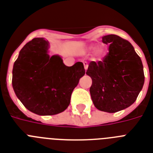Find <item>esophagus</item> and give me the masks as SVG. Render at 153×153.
<instances>
[{"instance_id":"obj_1","label":"esophagus","mask_w":153,"mask_h":153,"mask_svg":"<svg viewBox=\"0 0 153 153\" xmlns=\"http://www.w3.org/2000/svg\"><path fill=\"white\" fill-rule=\"evenodd\" d=\"M83 64H84V68H85V71H86V70L88 69V64L87 62H83Z\"/></svg>"}]
</instances>
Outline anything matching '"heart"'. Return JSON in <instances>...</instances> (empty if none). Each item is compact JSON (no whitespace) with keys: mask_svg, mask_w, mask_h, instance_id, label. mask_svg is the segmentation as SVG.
<instances>
[{"mask_svg":"<svg viewBox=\"0 0 153 153\" xmlns=\"http://www.w3.org/2000/svg\"><path fill=\"white\" fill-rule=\"evenodd\" d=\"M87 49L89 51H94V55L96 56L97 59H100L102 58V56L105 54V50H104V48H101V47H97L96 48V47L94 46V45H90L87 48Z\"/></svg>","mask_w":153,"mask_h":153,"instance_id":"1","label":"heart"}]
</instances>
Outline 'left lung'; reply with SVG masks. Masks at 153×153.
<instances>
[{"label": "left lung", "mask_w": 153, "mask_h": 153, "mask_svg": "<svg viewBox=\"0 0 153 153\" xmlns=\"http://www.w3.org/2000/svg\"><path fill=\"white\" fill-rule=\"evenodd\" d=\"M109 45L103 61L89 63L86 74L91 77L89 92L98 110L114 113L133 105L145 82L143 65L133 45L115 34L102 37Z\"/></svg>", "instance_id": "left-lung-1"}]
</instances>
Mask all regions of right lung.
<instances>
[{
    "mask_svg": "<svg viewBox=\"0 0 153 153\" xmlns=\"http://www.w3.org/2000/svg\"><path fill=\"white\" fill-rule=\"evenodd\" d=\"M49 43L35 38L21 49L12 69V87L16 97L31 112L56 115L67 109L74 89L85 71L82 62L71 67L59 56L48 55Z\"/></svg>",
    "mask_w": 153,
    "mask_h": 153,
    "instance_id": "right-lung-1",
    "label": "right lung"
}]
</instances>
